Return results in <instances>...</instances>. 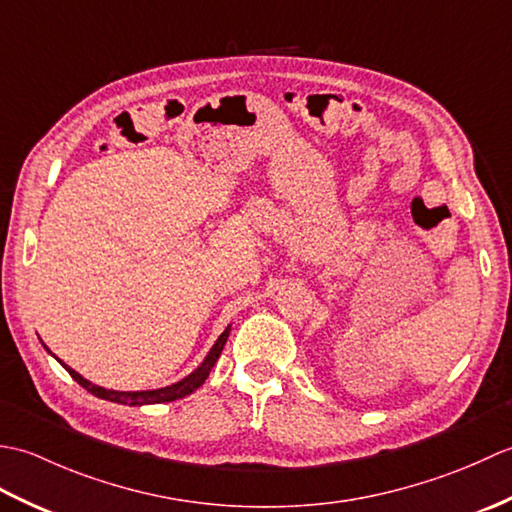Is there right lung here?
Here are the masks:
<instances>
[{
	"label": "right lung",
	"mask_w": 512,
	"mask_h": 512,
	"mask_svg": "<svg viewBox=\"0 0 512 512\" xmlns=\"http://www.w3.org/2000/svg\"><path fill=\"white\" fill-rule=\"evenodd\" d=\"M228 334H231V325H226V330L217 336V341L213 343V347L209 350V354L204 356V361L193 369L189 376L180 378L178 383H171L167 387H158V389H140V391H118V389H105L101 385H94L90 383L88 378H83L79 372H74L72 367H68L65 363H61L65 369H68V374L79 383L81 387H85L90 391L92 396L96 398H103V400H110V402H118V405H129V407H143V405H158V402H171V400H180L184 396L193 394L195 389H198L206 378H209V372L213 369V365L217 363V358H220L222 350H224V343L228 339ZM46 347V345H43ZM48 350V347H46ZM52 354V352H50ZM57 358V356H54Z\"/></svg>",
	"instance_id": "right-lung-1"
}]
</instances>
